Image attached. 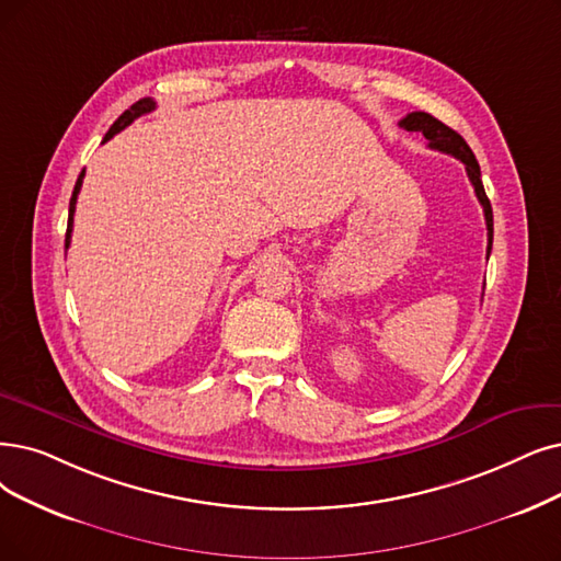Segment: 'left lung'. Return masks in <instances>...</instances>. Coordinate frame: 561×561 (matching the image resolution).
<instances>
[{"mask_svg":"<svg viewBox=\"0 0 561 561\" xmlns=\"http://www.w3.org/2000/svg\"><path fill=\"white\" fill-rule=\"evenodd\" d=\"M400 126L405 130H416L423 133V138L428 140L431 149L444 151V153H451L456 156L458 161H462L469 182L474 186V193L479 197V203L483 207L485 214V226H488V255L492 249V207H490V199L483 191V182H481V168L477 156L469 149V145L462 140L460 133H456L454 128H449L446 124H442L439 119H435L428 112H410L408 117L400 119Z\"/></svg>","mask_w":561,"mask_h":561,"instance_id":"obj_1","label":"left lung"}]
</instances>
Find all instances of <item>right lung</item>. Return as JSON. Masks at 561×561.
<instances>
[{
    "instance_id": "1",
    "label": "right lung",
    "mask_w": 561,
    "mask_h": 561,
    "mask_svg": "<svg viewBox=\"0 0 561 561\" xmlns=\"http://www.w3.org/2000/svg\"><path fill=\"white\" fill-rule=\"evenodd\" d=\"M156 107V103L151 101V99H140L138 103H133L124 115L110 126V130L105 133V140H110L112 136H117L119 130H124L133 119H138V117H142V115H147V112H151ZM103 140V142H105ZM82 179H84V170L80 172V176H78V182H76V188H73V195H71V205H69V226H66V241H64V245L66 249H69L71 245V232H73V214H76V203H78V193H80V186H82Z\"/></svg>"
}]
</instances>
